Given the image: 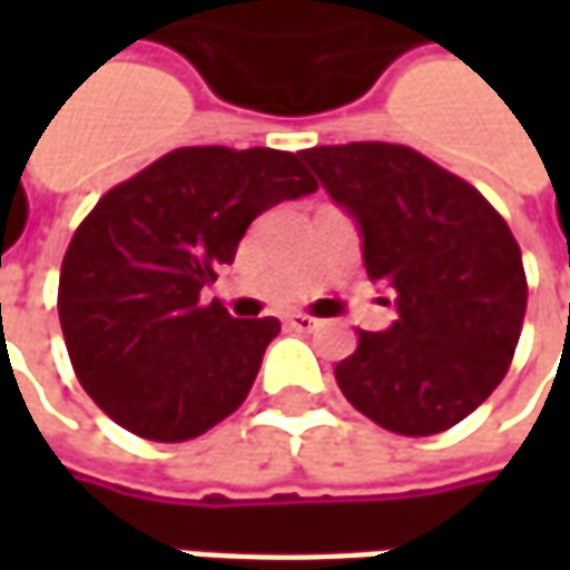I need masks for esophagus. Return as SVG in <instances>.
Returning <instances> with one entry per match:
<instances>
[{"mask_svg": "<svg viewBox=\"0 0 570 570\" xmlns=\"http://www.w3.org/2000/svg\"><path fill=\"white\" fill-rule=\"evenodd\" d=\"M288 326L297 330V333H314L320 326V320L311 317V314H292V317H288Z\"/></svg>", "mask_w": 570, "mask_h": 570, "instance_id": "1", "label": "esophagus"}]
</instances>
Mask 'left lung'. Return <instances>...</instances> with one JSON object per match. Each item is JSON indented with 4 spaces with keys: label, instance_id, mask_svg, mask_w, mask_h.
<instances>
[{
    "label": "left lung",
    "instance_id": "1",
    "mask_svg": "<svg viewBox=\"0 0 570 570\" xmlns=\"http://www.w3.org/2000/svg\"><path fill=\"white\" fill-rule=\"evenodd\" d=\"M301 158L355 218L367 278L383 282L396 307L386 330L358 333V348L336 364L345 400L405 438L463 422L508 374L527 314L508 222L405 145H320Z\"/></svg>",
    "mask_w": 570,
    "mask_h": 570
}]
</instances>
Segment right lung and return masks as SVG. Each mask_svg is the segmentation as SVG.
Wrapping results in <instances>:
<instances>
[{
	"instance_id": "add662e5",
	"label": "right lung",
	"mask_w": 570,
	"mask_h": 570,
	"mask_svg": "<svg viewBox=\"0 0 570 570\" xmlns=\"http://www.w3.org/2000/svg\"><path fill=\"white\" fill-rule=\"evenodd\" d=\"M317 180L275 148H177L100 196L59 273V323L78 383L126 431L177 444L247 400L278 320L203 304L256 215Z\"/></svg>"
}]
</instances>
